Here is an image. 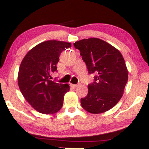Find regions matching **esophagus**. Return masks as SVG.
Listing matches in <instances>:
<instances>
[{
	"label": "esophagus",
	"mask_w": 149,
	"mask_h": 149,
	"mask_svg": "<svg viewBox=\"0 0 149 149\" xmlns=\"http://www.w3.org/2000/svg\"><path fill=\"white\" fill-rule=\"evenodd\" d=\"M71 86H72L73 88H76V87H78V86H79V84H71Z\"/></svg>",
	"instance_id": "esophagus-1"
}]
</instances>
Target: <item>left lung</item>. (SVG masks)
<instances>
[{
    "mask_svg": "<svg viewBox=\"0 0 149 149\" xmlns=\"http://www.w3.org/2000/svg\"><path fill=\"white\" fill-rule=\"evenodd\" d=\"M79 49L89 74L94 73L87 95L81 98V105L86 111L98 114L116 105L123 95L128 81V70L119 50L109 43L91 38L73 43Z\"/></svg>",
    "mask_w": 149,
    "mask_h": 149,
    "instance_id": "8db88e82",
    "label": "left lung"
}]
</instances>
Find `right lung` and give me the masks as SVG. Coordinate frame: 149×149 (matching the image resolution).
<instances>
[{
  "mask_svg": "<svg viewBox=\"0 0 149 149\" xmlns=\"http://www.w3.org/2000/svg\"><path fill=\"white\" fill-rule=\"evenodd\" d=\"M70 42L47 40L37 45L26 54L20 65L18 83L24 98L37 111L54 114L61 110L68 84L51 80L57 71L61 52L71 47Z\"/></svg>",
  "mask_w": 149,
  "mask_h": 149,
  "instance_id": "1",
  "label": "right lung"
}]
</instances>
